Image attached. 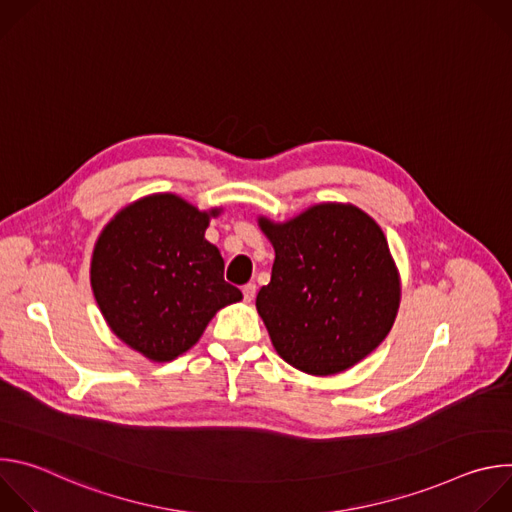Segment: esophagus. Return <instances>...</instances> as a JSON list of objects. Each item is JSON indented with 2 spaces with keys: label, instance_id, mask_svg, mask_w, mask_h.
Masks as SVG:
<instances>
[{
  "label": "esophagus",
  "instance_id": "obj_1",
  "mask_svg": "<svg viewBox=\"0 0 512 512\" xmlns=\"http://www.w3.org/2000/svg\"><path fill=\"white\" fill-rule=\"evenodd\" d=\"M255 291H257L255 283H247V285H243V300H245V302H251V300L255 298Z\"/></svg>",
  "mask_w": 512,
  "mask_h": 512
}]
</instances>
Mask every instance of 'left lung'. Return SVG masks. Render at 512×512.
Returning a JSON list of instances; mask_svg holds the SVG:
<instances>
[{
	"mask_svg": "<svg viewBox=\"0 0 512 512\" xmlns=\"http://www.w3.org/2000/svg\"><path fill=\"white\" fill-rule=\"evenodd\" d=\"M257 223L275 251L255 302L275 352L314 377L367 358L401 302L399 269L375 218L348 202H320L289 221Z\"/></svg>",
	"mask_w": 512,
	"mask_h": 512,
	"instance_id": "left-lung-1",
	"label": "left lung"
}]
</instances>
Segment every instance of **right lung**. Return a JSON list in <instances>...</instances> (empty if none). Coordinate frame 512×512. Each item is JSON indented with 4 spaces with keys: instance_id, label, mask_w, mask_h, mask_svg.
<instances>
[{
    "instance_id": "obj_1",
    "label": "right lung",
    "mask_w": 512,
    "mask_h": 512,
    "mask_svg": "<svg viewBox=\"0 0 512 512\" xmlns=\"http://www.w3.org/2000/svg\"><path fill=\"white\" fill-rule=\"evenodd\" d=\"M221 206L200 210L172 192L121 208L91 257V287L111 332L152 362L190 350L214 314L243 300L204 239Z\"/></svg>"
}]
</instances>
